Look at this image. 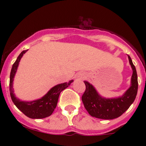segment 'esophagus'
Here are the masks:
<instances>
[{
    "instance_id": "1",
    "label": "esophagus",
    "mask_w": 146,
    "mask_h": 146,
    "mask_svg": "<svg viewBox=\"0 0 146 146\" xmlns=\"http://www.w3.org/2000/svg\"><path fill=\"white\" fill-rule=\"evenodd\" d=\"M78 77H79V78H80V79H83L84 78V75H82V74H80V75H78Z\"/></svg>"
}]
</instances>
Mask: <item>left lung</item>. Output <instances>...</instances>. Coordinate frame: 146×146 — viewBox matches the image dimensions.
<instances>
[{
    "mask_svg": "<svg viewBox=\"0 0 146 146\" xmlns=\"http://www.w3.org/2000/svg\"><path fill=\"white\" fill-rule=\"evenodd\" d=\"M128 59L133 73L131 86L123 96L113 99L102 98L90 84L84 82L86 85V90L82 96V100L86 110L92 117L102 119L117 118L124 113L135 101L138 90L137 74L135 65L129 56Z\"/></svg>",
    "mask_w": 146,
    "mask_h": 146,
    "instance_id": "left-lung-1",
    "label": "left lung"
}]
</instances>
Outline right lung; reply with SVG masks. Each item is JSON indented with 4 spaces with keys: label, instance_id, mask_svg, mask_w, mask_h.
I'll return each instance as SVG.
<instances>
[{
    "label": "right lung",
    "instance_id": "obj_1",
    "mask_svg": "<svg viewBox=\"0 0 146 146\" xmlns=\"http://www.w3.org/2000/svg\"><path fill=\"white\" fill-rule=\"evenodd\" d=\"M27 51V50H25L21 52L11 68L9 80L10 95H11V100L16 105V106L26 116L32 119L45 118V117L50 116L53 113L55 108H56L60 93L65 88H67L73 82V80H71L68 82L56 85L53 87L44 97L39 100L32 102H23L18 100L15 97L14 90H13V80H14V75L16 74L20 60Z\"/></svg>",
    "mask_w": 146,
    "mask_h": 146
}]
</instances>
